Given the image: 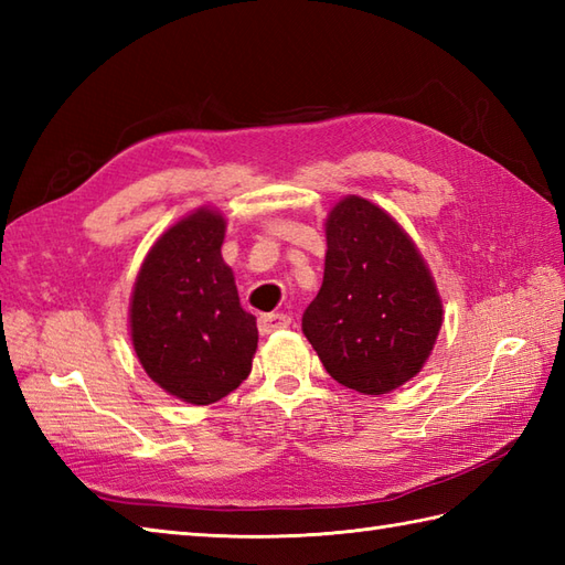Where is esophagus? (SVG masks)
Instances as JSON below:
<instances>
[{
	"label": "esophagus",
	"instance_id": "34e87169",
	"mask_svg": "<svg viewBox=\"0 0 565 565\" xmlns=\"http://www.w3.org/2000/svg\"><path fill=\"white\" fill-rule=\"evenodd\" d=\"M289 326H291V316H286V313H264L257 320V328L262 334H271V332L284 330Z\"/></svg>",
	"mask_w": 565,
	"mask_h": 565
}]
</instances>
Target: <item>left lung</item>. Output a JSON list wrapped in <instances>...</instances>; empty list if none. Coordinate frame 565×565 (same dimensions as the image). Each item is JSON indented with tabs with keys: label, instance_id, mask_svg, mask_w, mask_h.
I'll list each match as a JSON object with an SVG mask.
<instances>
[{
	"label": "left lung",
	"instance_id": "8db88e82",
	"mask_svg": "<svg viewBox=\"0 0 565 565\" xmlns=\"http://www.w3.org/2000/svg\"><path fill=\"white\" fill-rule=\"evenodd\" d=\"M326 235V276L303 334L342 386L388 393L419 374L437 342L435 279L411 235L362 196L334 203Z\"/></svg>",
	"mask_w": 565,
	"mask_h": 565
}]
</instances>
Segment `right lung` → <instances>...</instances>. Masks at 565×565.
Here are the masks:
<instances>
[{
    "instance_id": "obj_1",
    "label": "right lung",
    "mask_w": 565,
    "mask_h": 565,
    "mask_svg": "<svg viewBox=\"0 0 565 565\" xmlns=\"http://www.w3.org/2000/svg\"><path fill=\"white\" fill-rule=\"evenodd\" d=\"M225 218L199 209L148 252L130 296V340L146 374L174 398L209 405L252 371L257 320L221 255Z\"/></svg>"
}]
</instances>
